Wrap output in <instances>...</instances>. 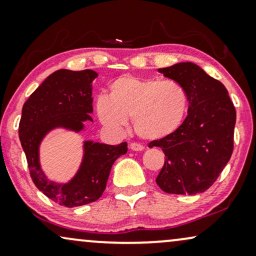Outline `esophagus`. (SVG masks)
I'll list each match as a JSON object with an SVG mask.
<instances>
[{
  "label": "esophagus",
  "instance_id": "esophagus-1",
  "mask_svg": "<svg viewBox=\"0 0 256 256\" xmlns=\"http://www.w3.org/2000/svg\"><path fill=\"white\" fill-rule=\"evenodd\" d=\"M129 148L132 150V151H142L145 147H144L141 144H138V142H132L130 145H129Z\"/></svg>",
  "mask_w": 256,
  "mask_h": 256
}]
</instances>
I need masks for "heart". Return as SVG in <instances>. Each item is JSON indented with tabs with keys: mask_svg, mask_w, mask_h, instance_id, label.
I'll list each match as a JSON object with an SVG mask.
<instances>
[{
	"mask_svg": "<svg viewBox=\"0 0 256 256\" xmlns=\"http://www.w3.org/2000/svg\"><path fill=\"white\" fill-rule=\"evenodd\" d=\"M188 93L175 80L123 75L109 85V96L99 97L97 116L105 127L120 130L132 117L139 136L163 139L178 129L188 110Z\"/></svg>",
	"mask_w": 256,
	"mask_h": 256,
	"instance_id": "obj_1",
	"label": "heart"
}]
</instances>
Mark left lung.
I'll use <instances>...</instances> for the list:
<instances>
[{
  "instance_id": "8db88e82",
  "label": "left lung",
  "mask_w": 256,
  "mask_h": 256,
  "mask_svg": "<svg viewBox=\"0 0 256 256\" xmlns=\"http://www.w3.org/2000/svg\"><path fill=\"white\" fill-rule=\"evenodd\" d=\"M159 72L184 87L189 106L177 130L148 144L165 154L156 182L169 194L202 193L217 181L232 154L235 106L223 84L194 63H177Z\"/></svg>"
}]
</instances>
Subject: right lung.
Here are the masks:
<instances>
[{"label": "right lung", "instance_id": "add662e5", "mask_svg": "<svg viewBox=\"0 0 256 256\" xmlns=\"http://www.w3.org/2000/svg\"><path fill=\"white\" fill-rule=\"evenodd\" d=\"M97 76L91 69H60L45 79L22 106L19 138L30 175L42 193L61 206L76 207L98 200L114 162L128 151L127 142L106 145L86 141L80 170L67 184L49 181L40 169L38 148L48 132L56 127L79 132L84 122L92 121V81Z\"/></svg>", "mask_w": 256, "mask_h": 256}]
</instances>
